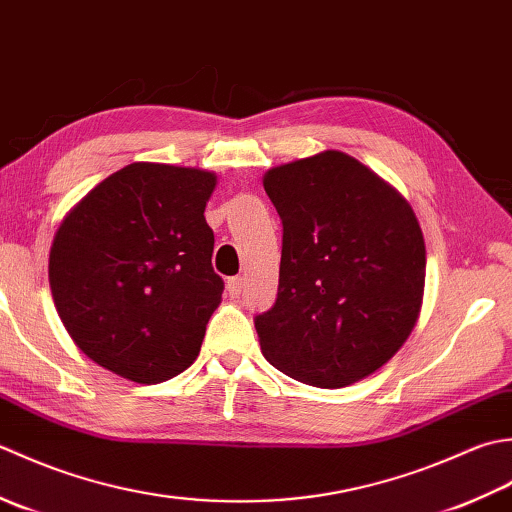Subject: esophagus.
<instances>
[{
  "instance_id": "obj_1",
  "label": "esophagus",
  "mask_w": 512,
  "mask_h": 512,
  "mask_svg": "<svg viewBox=\"0 0 512 512\" xmlns=\"http://www.w3.org/2000/svg\"><path fill=\"white\" fill-rule=\"evenodd\" d=\"M225 289H227L229 298H238V296L243 294V289H245V278H241V276L229 278V280H227V285H225Z\"/></svg>"
}]
</instances>
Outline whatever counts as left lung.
Masks as SVG:
<instances>
[{
    "mask_svg": "<svg viewBox=\"0 0 512 512\" xmlns=\"http://www.w3.org/2000/svg\"><path fill=\"white\" fill-rule=\"evenodd\" d=\"M283 221L276 305L256 316L263 356L340 389L384 367L417 325L426 245L411 203L358 159L325 150L263 176Z\"/></svg>",
    "mask_w": 512,
    "mask_h": 512,
    "instance_id": "8db88e82",
    "label": "left lung"
}]
</instances>
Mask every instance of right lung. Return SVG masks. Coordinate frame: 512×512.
<instances>
[{
  "mask_svg": "<svg viewBox=\"0 0 512 512\" xmlns=\"http://www.w3.org/2000/svg\"><path fill=\"white\" fill-rule=\"evenodd\" d=\"M216 172L137 161L64 216L48 280L72 342L99 367L139 384L185 371L223 300L205 207Z\"/></svg>",
  "mask_w": 512,
  "mask_h": 512,
  "instance_id": "obj_1",
  "label": "right lung"
}]
</instances>
